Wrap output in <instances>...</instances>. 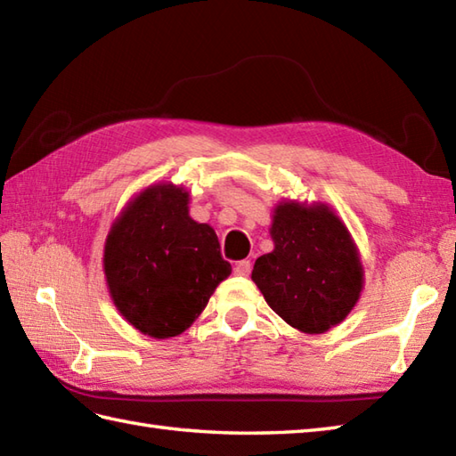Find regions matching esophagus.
<instances>
[{
	"label": "esophagus",
	"instance_id": "esophagus-1",
	"mask_svg": "<svg viewBox=\"0 0 456 456\" xmlns=\"http://www.w3.org/2000/svg\"><path fill=\"white\" fill-rule=\"evenodd\" d=\"M250 268H253V265H250V260H239V263L235 265V273L239 276H248L250 274Z\"/></svg>",
	"mask_w": 456,
	"mask_h": 456
}]
</instances>
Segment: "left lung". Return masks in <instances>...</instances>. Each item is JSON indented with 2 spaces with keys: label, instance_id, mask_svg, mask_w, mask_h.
<instances>
[{
  "label": "left lung",
  "instance_id": "8db88e82",
  "mask_svg": "<svg viewBox=\"0 0 456 456\" xmlns=\"http://www.w3.org/2000/svg\"><path fill=\"white\" fill-rule=\"evenodd\" d=\"M274 250L256 258L253 282L266 304L299 331L317 335L351 314L364 273L345 223L325 203L274 208Z\"/></svg>",
  "mask_w": 456,
  "mask_h": 456
}]
</instances>
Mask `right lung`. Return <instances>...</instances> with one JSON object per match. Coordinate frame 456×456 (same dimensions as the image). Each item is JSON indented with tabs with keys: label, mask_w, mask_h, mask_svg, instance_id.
<instances>
[{
	"label": "right lung",
	"mask_w": 456,
	"mask_h": 456,
	"mask_svg": "<svg viewBox=\"0 0 456 456\" xmlns=\"http://www.w3.org/2000/svg\"><path fill=\"white\" fill-rule=\"evenodd\" d=\"M190 193L154 183L115 219L103 270L115 307L142 335L176 337L231 274L216 231L188 213Z\"/></svg>",
	"instance_id": "right-lung-1"
}]
</instances>
